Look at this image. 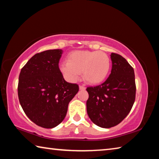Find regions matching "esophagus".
Segmentation results:
<instances>
[{
	"mask_svg": "<svg viewBox=\"0 0 159 159\" xmlns=\"http://www.w3.org/2000/svg\"><path fill=\"white\" fill-rule=\"evenodd\" d=\"M79 89L80 90H85V86H83V85H79Z\"/></svg>",
	"mask_w": 159,
	"mask_h": 159,
	"instance_id": "34e87169",
	"label": "esophagus"
}]
</instances>
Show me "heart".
<instances>
[{
	"instance_id": "b5f03b06",
	"label": "heart",
	"mask_w": 159,
	"mask_h": 159,
	"mask_svg": "<svg viewBox=\"0 0 159 159\" xmlns=\"http://www.w3.org/2000/svg\"><path fill=\"white\" fill-rule=\"evenodd\" d=\"M68 62H61L60 69L70 81H76L83 72V79L90 84H99L106 79L111 68V60L102 51L76 50L67 56Z\"/></svg>"
}]
</instances>
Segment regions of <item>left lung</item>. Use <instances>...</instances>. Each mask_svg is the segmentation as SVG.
I'll list each match as a JSON object with an SVG mask.
<instances>
[{
  "label": "left lung",
  "instance_id": "8db88e82",
  "mask_svg": "<svg viewBox=\"0 0 159 159\" xmlns=\"http://www.w3.org/2000/svg\"><path fill=\"white\" fill-rule=\"evenodd\" d=\"M111 71L102 84L88 87L86 102L90 120L104 128L118 125L127 116L135 99L136 85L134 69L124 57L111 54Z\"/></svg>",
  "mask_w": 159,
  "mask_h": 159
}]
</instances>
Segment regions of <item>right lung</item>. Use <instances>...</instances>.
Wrapping results in <instances>:
<instances>
[{"instance_id": "right-lung-1", "label": "right lung", "mask_w": 159, "mask_h": 159, "mask_svg": "<svg viewBox=\"0 0 159 159\" xmlns=\"http://www.w3.org/2000/svg\"><path fill=\"white\" fill-rule=\"evenodd\" d=\"M63 50H45L34 55L21 69L18 97L24 111L31 121L52 128L64 119L70 101L79 85L66 82L59 68Z\"/></svg>"}]
</instances>
